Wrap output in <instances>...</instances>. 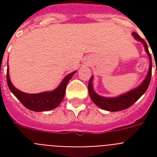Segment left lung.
I'll return each mask as SVG.
<instances>
[{"label": "left lung", "instance_id": "1", "mask_svg": "<svg viewBox=\"0 0 157 157\" xmlns=\"http://www.w3.org/2000/svg\"><path fill=\"white\" fill-rule=\"evenodd\" d=\"M133 36L136 40L141 41L144 44L147 54H148L149 59H150V68H149L148 74H147V76L146 79L144 80V82L138 88L134 89L133 90L129 91V92L124 94H122L119 97H117V98H105V97H102V96H99L98 94H97L93 89V86H92V79H93V77L91 76L88 85L89 94H90V96L91 99L93 100L94 103H95L97 106L101 107L102 109L110 111V112H118V111L127 109L128 107L134 104L146 92V90L148 88L151 77V54L149 53L148 47H147V45L145 42V40L143 38L140 37L139 34H137L136 33H133Z\"/></svg>", "mask_w": 157, "mask_h": 157}]
</instances>
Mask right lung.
<instances>
[{"label": "right lung", "mask_w": 157, "mask_h": 157, "mask_svg": "<svg viewBox=\"0 0 157 157\" xmlns=\"http://www.w3.org/2000/svg\"><path fill=\"white\" fill-rule=\"evenodd\" d=\"M74 73L75 71L67 75L63 79V81H62V83L59 85V87L54 91L40 94H26L17 90L12 85L10 80L9 68L7 69L6 79H7V85L9 89L14 94L16 98L23 103L24 107L34 112H44V111L54 109L61 103L65 95L67 85Z\"/></svg>", "instance_id": "right-lung-1"}]
</instances>
